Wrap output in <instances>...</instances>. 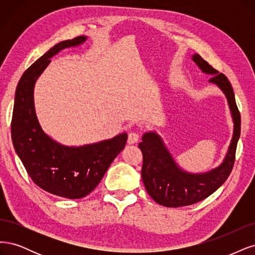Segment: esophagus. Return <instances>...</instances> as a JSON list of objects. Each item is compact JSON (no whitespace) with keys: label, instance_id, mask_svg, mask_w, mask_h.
Returning <instances> with one entry per match:
<instances>
[{"label":"esophagus","instance_id":"34e87169","mask_svg":"<svg viewBox=\"0 0 255 255\" xmlns=\"http://www.w3.org/2000/svg\"><path fill=\"white\" fill-rule=\"evenodd\" d=\"M139 139V133L135 132V131H131L128 134V143L129 144H135Z\"/></svg>","mask_w":255,"mask_h":255}]
</instances>
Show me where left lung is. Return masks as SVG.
<instances>
[{
    "instance_id": "8db88e82",
    "label": "left lung",
    "mask_w": 255,
    "mask_h": 255,
    "mask_svg": "<svg viewBox=\"0 0 255 255\" xmlns=\"http://www.w3.org/2000/svg\"><path fill=\"white\" fill-rule=\"evenodd\" d=\"M192 59L203 73L212 75L210 83L218 86L225 93L234 122L233 137L226 158L218 167L204 174H191L177 165L159 134L150 131L143 135L138 147L143 153L142 179L145 188L155 202L167 208L199 202L223 185L232 171L241 135V113L229 79L202 59L199 54H195Z\"/></svg>"
}]
</instances>
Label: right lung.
<instances>
[{
  "label": "right lung",
  "instance_id": "1",
  "mask_svg": "<svg viewBox=\"0 0 255 255\" xmlns=\"http://www.w3.org/2000/svg\"><path fill=\"white\" fill-rule=\"evenodd\" d=\"M86 40L79 36L59 42L23 73L15 90L11 120L14 150L32 181L48 193L69 199L91 193L127 142V133H122L95 144L69 147L55 142L39 124L34 105L37 78L54 55Z\"/></svg>",
  "mask_w": 255,
  "mask_h": 255
}]
</instances>
